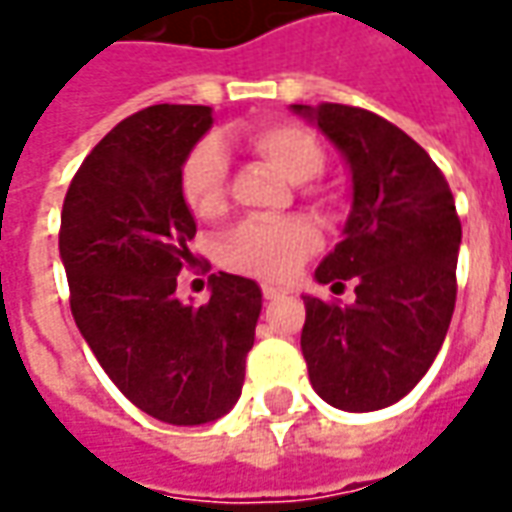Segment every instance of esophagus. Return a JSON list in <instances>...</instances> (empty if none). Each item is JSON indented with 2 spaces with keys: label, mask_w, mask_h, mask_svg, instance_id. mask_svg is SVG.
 Listing matches in <instances>:
<instances>
[{
  "label": "esophagus",
  "mask_w": 512,
  "mask_h": 512,
  "mask_svg": "<svg viewBox=\"0 0 512 512\" xmlns=\"http://www.w3.org/2000/svg\"><path fill=\"white\" fill-rule=\"evenodd\" d=\"M262 295L264 301H278V298L287 295V290H284V287H276V284H262Z\"/></svg>",
  "instance_id": "1"
}]
</instances>
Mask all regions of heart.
Segmentation results:
<instances>
[{"mask_svg": "<svg viewBox=\"0 0 512 512\" xmlns=\"http://www.w3.org/2000/svg\"><path fill=\"white\" fill-rule=\"evenodd\" d=\"M248 150L295 183L312 181L323 169V147L298 122L276 119L242 136ZM181 197L197 220H217L228 206V155L217 139H203L183 158ZM317 248V231L303 220H245L220 245L231 270L259 278H287Z\"/></svg>", "mask_w": 512, "mask_h": 512, "instance_id": "obj_1", "label": "heart"}]
</instances>
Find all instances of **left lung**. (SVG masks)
<instances>
[{
  "mask_svg": "<svg viewBox=\"0 0 512 512\" xmlns=\"http://www.w3.org/2000/svg\"><path fill=\"white\" fill-rule=\"evenodd\" d=\"M292 111L340 147L354 183L343 242L315 278H354L357 301L303 298L309 382L337 410H384L421 382L449 331L463 239L454 197L424 147L379 114L340 102Z\"/></svg>",
  "mask_w": 512,
  "mask_h": 512,
  "instance_id": "left-lung-1",
  "label": "left lung"
}]
</instances>
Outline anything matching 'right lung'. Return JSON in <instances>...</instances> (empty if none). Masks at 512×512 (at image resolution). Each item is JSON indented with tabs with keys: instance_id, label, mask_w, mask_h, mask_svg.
<instances>
[{
	"instance_id": "obj_1",
	"label": "right lung",
	"mask_w": 512,
	"mask_h": 512,
	"mask_svg": "<svg viewBox=\"0 0 512 512\" xmlns=\"http://www.w3.org/2000/svg\"><path fill=\"white\" fill-rule=\"evenodd\" d=\"M209 128V105L122 119L69 183L58 236L83 340L128 401L175 426L234 407L262 312L259 284L231 273L211 276L203 306L175 298L197 234L181 167Z\"/></svg>"
}]
</instances>
